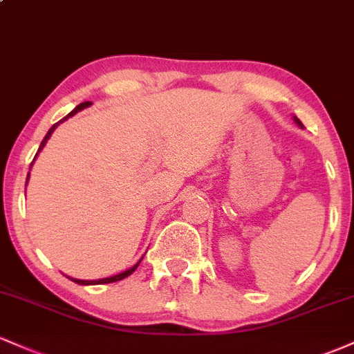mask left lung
<instances>
[{
	"instance_id": "1",
	"label": "left lung",
	"mask_w": 354,
	"mask_h": 354,
	"mask_svg": "<svg viewBox=\"0 0 354 354\" xmlns=\"http://www.w3.org/2000/svg\"><path fill=\"white\" fill-rule=\"evenodd\" d=\"M295 121H296V123H298L299 126H303V124H301V121H299V120H298V118H295Z\"/></svg>"
}]
</instances>
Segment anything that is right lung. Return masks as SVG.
<instances>
[{
    "label": "right lung",
    "instance_id": "obj_1",
    "mask_svg": "<svg viewBox=\"0 0 354 354\" xmlns=\"http://www.w3.org/2000/svg\"><path fill=\"white\" fill-rule=\"evenodd\" d=\"M89 104H91V101H84V103H81V104H78V106H76L75 109H73V111L70 113V115H66V116H64V118H63V120H59V121H58V123H55V124H53V126H51V128H50V131H48V133H46V136H44V138H43L41 145H39V149H38V153H39V151H41V149H43V146H44V145H46V141H48V140H50V136L53 135V131H55V129H56V126H58L59 123H63V121H66V120H68V118H70V116H73V115H76V113H78V111H81V109H83V108H88V106H89ZM38 153H36V156H38ZM36 156H35V158H36ZM33 161H35V160H33ZM28 178H30V174H28ZM28 178H26V183H28ZM140 263H141V261H138V263H136V265L131 268V270L124 271V273H120V274H116V276H111V278H104V279H98V281H84V279H73V281H75V283H78V284H106V283H115V281H120V279H124V278H126V276H129V274H131V273H133V271H135V270H136V268H138V265H140Z\"/></svg>",
    "mask_w": 354,
    "mask_h": 354
}]
</instances>
